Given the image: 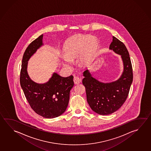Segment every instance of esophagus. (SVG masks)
I'll use <instances>...</instances> for the list:
<instances>
[{
    "label": "esophagus",
    "instance_id": "esophagus-1",
    "mask_svg": "<svg viewBox=\"0 0 151 151\" xmlns=\"http://www.w3.org/2000/svg\"><path fill=\"white\" fill-rule=\"evenodd\" d=\"M73 81L75 84H79L81 82V79L79 77H74Z\"/></svg>",
    "mask_w": 151,
    "mask_h": 151
}]
</instances>
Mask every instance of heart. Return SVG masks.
<instances>
[{
	"label": "heart",
	"instance_id": "1",
	"mask_svg": "<svg viewBox=\"0 0 151 151\" xmlns=\"http://www.w3.org/2000/svg\"><path fill=\"white\" fill-rule=\"evenodd\" d=\"M98 42L91 37L74 36L66 41L64 47L63 60L66 65H70L77 55L80 54V59L83 63H87L96 52Z\"/></svg>",
	"mask_w": 151,
	"mask_h": 151
}]
</instances>
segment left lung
<instances>
[{
  "mask_svg": "<svg viewBox=\"0 0 151 151\" xmlns=\"http://www.w3.org/2000/svg\"><path fill=\"white\" fill-rule=\"evenodd\" d=\"M110 50L121 55L124 71L119 79L104 83L92 77L88 70L83 72L82 83L91 110L100 115H109L120 108L126 101L133 80L132 62L124 44L113 37Z\"/></svg>",
  "mask_w": 151,
  "mask_h": 151,
  "instance_id": "1",
  "label": "left lung"
}]
</instances>
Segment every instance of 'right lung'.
I'll return each mask as SVG.
<instances>
[{
	"mask_svg": "<svg viewBox=\"0 0 151 151\" xmlns=\"http://www.w3.org/2000/svg\"><path fill=\"white\" fill-rule=\"evenodd\" d=\"M43 35L31 43L22 58L20 84L32 110L45 118H54L62 114L68 106L70 92L74 86L73 76H60L54 72L45 83L34 82L29 76L27 63L30 58L43 45Z\"/></svg>",
	"mask_w": 151,
	"mask_h": 151,
	"instance_id": "add662e5",
	"label": "right lung"
}]
</instances>
